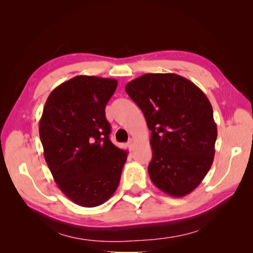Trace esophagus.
I'll use <instances>...</instances> for the list:
<instances>
[{
  "label": "esophagus",
  "mask_w": 253,
  "mask_h": 253,
  "mask_svg": "<svg viewBox=\"0 0 253 253\" xmlns=\"http://www.w3.org/2000/svg\"><path fill=\"white\" fill-rule=\"evenodd\" d=\"M127 146H128V148H129L130 150L133 148V146H135V139H129V141H128V143H127Z\"/></svg>",
  "instance_id": "esophagus-1"
}]
</instances>
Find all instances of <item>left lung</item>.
Returning a JSON list of instances; mask_svg holds the SVG:
<instances>
[{"label": "left lung", "instance_id": "left-lung-1", "mask_svg": "<svg viewBox=\"0 0 253 253\" xmlns=\"http://www.w3.org/2000/svg\"><path fill=\"white\" fill-rule=\"evenodd\" d=\"M151 130L149 176L160 190L180 198L201 184L214 160L213 109L200 88L176 74H146L126 84Z\"/></svg>", "mask_w": 253, "mask_h": 253}]
</instances>
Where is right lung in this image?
Returning a JSON list of instances; mask_svg holds the SVG:
<instances>
[{
  "mask_svg": "<svg viewBox=\"0 0 253 253\" xmlns=\"http://www.w3.org/2000/svg\"><path fill=\"white\" fill-rule=\"evenodd\" d=\"M117 80L76 76L50 93L39 122L45 162L61 191L84 208L106 202L117 189L128 152L110 140L106 103Z\"/></svg>",
  "mask_w": 253,
  "mask_h": 253,
  "instance_id": "obj_1",
  "label": "right lung"
}]
</instances>
